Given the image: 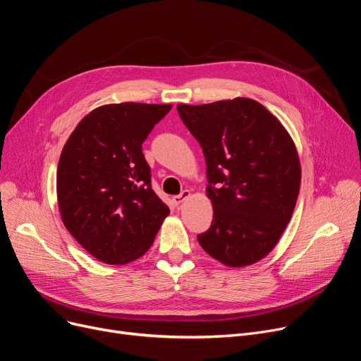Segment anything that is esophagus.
Segmentation results:
<instances>
[{
	"instance_id": "obj_1",
	"label": "esophagus",
	"mask_w": 361,
	"mask_h": 361,
	"mask_svg": "<svg viewBox=\"0 0 361 361\" xmlns=\"http://www.w3.org/2000/svg\"><path fill=\"white\" fill-rule=\"evenodd\" d=\"M189 197H190V192L189 190H184V192H181V195H177V196L172 197V203H174L176 207H178V205H181L184 200H187Z\"/></svg>"
}]
</instances>
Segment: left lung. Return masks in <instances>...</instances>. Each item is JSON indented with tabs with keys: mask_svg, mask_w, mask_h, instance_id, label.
I'll use <instances>...</instances> for the list:
<instances>
[{
	"mask_svg": "<svg viewBox=\"0 0 361 361\" xmlns=\"http://www.w3.org/2000/svg\"><path fill=\"white\" fill-rule=\"evenodd\" d=\"M207 162L211 228L199 234L205 252L238 269L267 257L290 221L301 185L292 137L261 103L236 97L177 104Z\"/></svg>",
	"mask_w": 361,
	"mask_h": 361,
	"instance_id": "obj_1",
	"label": "left lung"
}]
</instances>
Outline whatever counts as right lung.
<instances>
[{
	"label": "right lung",
	"mask_w": 361,
	"mask_h": 361,
	"mask_svg": "<svg viewBox=\"0 0 361 361\" xmlns=\"http://www.w3.org/2000/svg\"><path fill=\"white\" fill-rule=\"evenodd\" d=\"M172 104L114 103L76 125L57 166L61 221L90 255L111 265L143 257L169 208L150 184L142 145Z\"/></svg>",
	"instance_id": "1"
}]
</instances>
